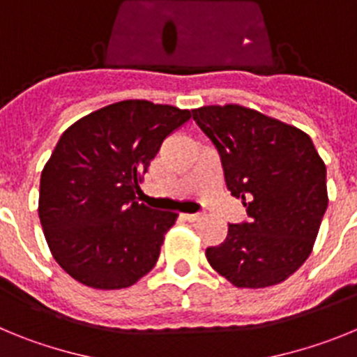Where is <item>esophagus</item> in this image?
<instances>
[{
    "label": "esophagus",
    "instance_id": "34e87169",
    "mask_svg": "<svg viewBox=\"0 0 357 357\" xmlns=\"http://www.w3.org/2000/svg\"><path fill=\"white\" fill-rule=\"evenodd\" d=\"M182 218H184V220H188V222H197V220H200V218H202V214H198V213L182 214Z\"/></svg>",
    "mask_w": 357,
    "mask_h": 357
}]
</instances>
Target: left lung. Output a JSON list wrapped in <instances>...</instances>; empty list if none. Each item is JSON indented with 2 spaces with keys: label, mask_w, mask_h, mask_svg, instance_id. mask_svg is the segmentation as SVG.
Instances as JSON below:
<instances>
[{
  "label": "left lung",
  "mask_w": 357,
  "mask_h": 357,
  "mask_svg": "<svg viewBox=\"0 0 357 357\" xmlns=\"http://www.w3.org/2000/svg\"><path fill=\"white\" fill-rule=\"evenodd\" d=\"M193 119L248 216L230 223L207 261L238 288L279 284L311 254L327 209L326 164L307 134L257 110L211 105L195 109Z\"/></svg>",
  "instance_id": "1"
}]
</instances>
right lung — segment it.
I'll return each instance as SVG.
<instances>
[{"instance_id":"add662e5","label":"right lung","mask_w":357,"mask_h":357,"mask_svg":"<svg viewBox=\"0 0 357 357\" xmlns=\"http://www.w3.org/2000/svg\"><path fill=\"white\" fill-rule=\"evenodd\" d=\"M189 118V110L127 100L61 135L40 175L39 218L53 257L73 279L121 289L155 266L176 214L135 195L162 141Z\"/></svg>"}]
</instances>
